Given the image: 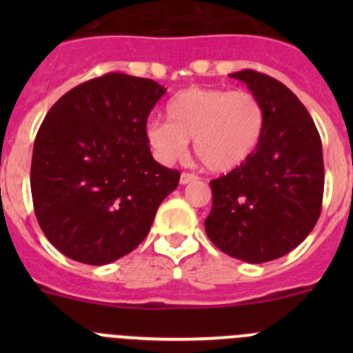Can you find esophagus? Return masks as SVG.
I'll return each mask as SVG.
<instances>
[{"instance_id": "obj_1", "label": "esophagus", "mask_w": 353, "mask_h": 353, "mask_svg": "<svg viewBox=\"0 0 353 353\" xmlns=\"http://www.w3.org/2000/svg\"><path fill=\"white\" fill-rule=\"evenodd\" d=\"M196 180H198V176H196V174H192V173H182V174H180V183H182V185H185V183L196 182Z\"/></svg>"}]
</instances>
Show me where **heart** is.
I'll return each instance as SVG.
<instances>
[{
  "label": "heart",
  "mask_w": 353,
  "mask_h": 353,
  "mask_svg": "<svg viewBox=\"0 0 353 353\" xmlns=\"http://www.w3.org/2000/svg\"><path fill=\"white\" fill-rule=\"evenodd\" d=\"M166 118L146 127L155 157L164 164L179 161L194 139L196 155L214 173L242 166L260 145L265 127L260 99L245 90H182L168 102Z\"/></svg>",
  "instance_id": "1"
}]
</instances>
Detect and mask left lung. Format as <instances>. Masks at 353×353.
I'll return each mask as SVG.
<instances>
[{"mask_svg": "<svg viewBox=\"0 0 353 353\" xmlns=\"http://www.w3.org/2000/svg\"><path fill=\"white\" fill-rule=\"evenodd\" d=\"M265 111L261 141L236 170L215 179L205 232L215 248L248 263L288 254L316 224L323 198L322 139L283 83L254 70L230 74Z\"/></svg>", "mask_w": 353, "mask_h": 353, "instance_id": "obj_1", "label": "left lung"}]
</instances>
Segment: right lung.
<instances>
[{
	"label": "right lung",
	"instance_id": "1",
	"mask_svg": "<svg viewBox=\"0 0 353 353\" xmlns=\"http://www.w3.org/2000/svg\"><path fill=\"white\" fill-rule=\"evenodd\" d=\"M166 88L105 74L49 109L33 146L31 196L43 235L70 260L105 265L141 244L180 173L150 152L146 120Z\"/></svg>",
	"mask_w": 353,
	"mask_h": 353
}]
</instances>
